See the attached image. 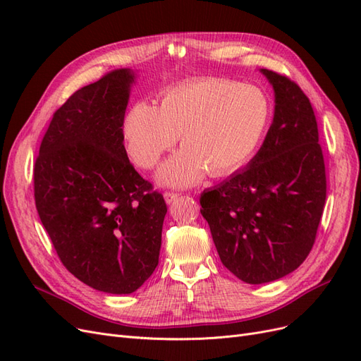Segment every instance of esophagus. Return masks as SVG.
<instances>
[{
  "mask_svg": "<svg viewBox=\"0 0 361 361\" xmlns=\"http://www.w3.org/2000/svg\"><path fill=\"white\" fill-rule=\"evenodd\" d=\"M179 192H173V191H166L164 192V199H166V202L167 203H173L174 200H178V197H179Z\"/></svg>",
  "mask_w": 361,
  "mask_h": 361,
  "instance_id": "34e87169",
  "label": "esophagus"
}]
</instances>
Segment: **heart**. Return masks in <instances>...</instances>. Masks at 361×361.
Wrapping results in <instances>:
<instances>
[{
    "mask_svg": "<svg viewBox=\"0 0 361 361\" xmlns=\"http://www.w3.org/2000/svg\"><path fill=\"white\" fill-rule=\"evenodd\" d=\"M269 122V102L259 87L231 80H195L166 90L159 108L135 102L123 120L129 157L154 169L180 135L182 150L162 164L158 179L187 187L206 173L226 178L255 157Z\"/></svg>",
    "mask_w": 361,
    "mask_h": 361,
    "instance_id": "1",
    "label": "heart"
}]
</instances>
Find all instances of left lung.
<instances>
[{
    "label": "left lung",
    "mask_w": 361,
    "mask_h": 361,
    "mask_svg": "<svg viewBox=\"0 0 361 361\" xmlns=\"http://www.w3.org/2000/svg\"><path fill=\"white\" fill-rule=\"evenodd\" d=\"M274 89V118L244 171L202 194L223 265L250 285L274 281L309 256L326 197L318 123L288 76L260 69Z\"/></svg>",
    "instance_id": "obj_1"
}]
</instances>
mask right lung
<instances>
[{
	"instance_id": "add662e5",
	"label": "right lung",
	"mask_w": 361,
	"mask_h": 361,
	"mask_svg": "<svg viewBox=\"0 0 361 361\" xmlns=\"http://www.w3.org/2000/svg\"><path fill=\"white\" fill-rule=\"evenodd\" d=\"M130 69L76 90L54 113L35 164V200L61 264L106 293H133L159 259L167 204L129 162Z\"/></svg>"
}]
</instances>
